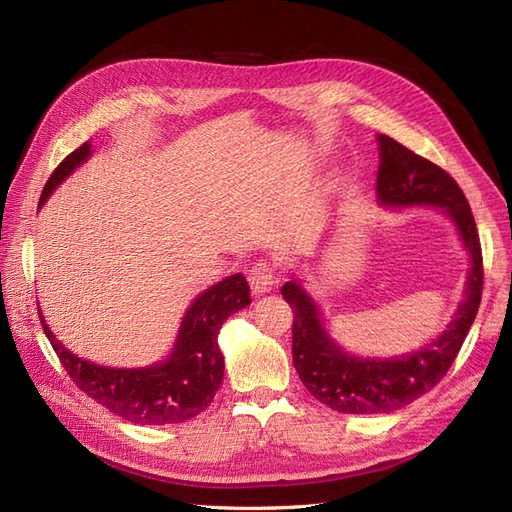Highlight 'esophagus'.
Listing matches in <instances>:
<instances>
[{
  "mask_svg": "<svg viewBox=\"0 0 512 512\" xmlns=\"http://www.w3.org/2000/svg\"><path fill=\"white\" fill-rule=\"evenodd\" d=\"M247 282L254 294H265L275 286V267L267 260H258L256 265L247 273Z\"/></svg>",
  "mask_w": 512,
  "mask_h": 512,
  "instance_id": "esophagus-1",
  "label": "esophagus"
}]
</instances>
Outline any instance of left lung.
<instances>
[{
  "label": "left lung",
  "mask_w": 512,
  "mask_h": 512,
  "mask_svg": "<svg viewBox=\"0 0 512 512\" xmlns=\"http://www.w3.org/2000/svg\"><path fill=\"white\" fill-rule=\"evenodd\" d=\"M380 168L376 192L386 207L431 205L453 218L470 252L466 299L446 331L418 352L397 359H359L339 348L327 335L314 299L290 280L282 286L292 307V363L305 389L324 406L346 414H389L429 393L461 350L476 318L483 294V252L472 209L455 179L438 164L418 156L391 136L378 134Z\"/></svg>",
  "instance_id": "obj_1"
}]
</instances>
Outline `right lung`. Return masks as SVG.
<instances>
[{
    "label": "right lung",
    "instance_id": "obj_1",
    "mask_svg": "<svg viewBox=\"0 0 512 512\" xmlns=\"http://www.w3.org/2000/svg\"><path fill=\"white\" fill-rule=\"evenodd\" d=\"M89 153V143H83L53 170L42 190L40 207L57 185L89 158ZM250 301V286L241 273L207 288L185 312L168 359L141 369L100 367L81 359L64 348L46 327L40 309L38 314L61 365L87 397L130 423L168 425L190 421L213 401L224 378L218 333L224 320L250 305Z\"/></svg>",
    "mask_w": 512,
    "mask_h": 512
}]
</instances>
